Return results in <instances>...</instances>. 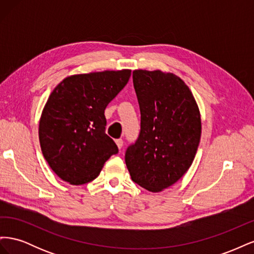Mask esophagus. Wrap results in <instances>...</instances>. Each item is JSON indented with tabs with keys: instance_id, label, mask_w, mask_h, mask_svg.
<instances>
[{
	"instance_id": "1",
	"label": "esophagus",
	"mask_w": 254,
	"mask_h": 254,
	"mask_svg": "<svg viewBox=\"0 0 254 254\" xmlns=\"http://www.w3.org/2000/svg\"><path fill=\"white\" fill-rule=\"evenodd\" d=\"M115 143H117L118 147H119L120 149L123 147V140H122V139H118L117 141H115Z\"/></svg>"
}]
</instances>
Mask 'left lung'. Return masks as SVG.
Masks as SVG:
<instances>
[{"label":"left lung","mask_w":254,"mask_h":254,"mask_svg":"<svg viewBox=\"0 0 254 254\" xmlns=\"http://www.w3.org/2000/svg\"><path fill=\"white\" fill-rule=\"evenodd\" d=\"M132 78L141 130L128 146L125 162L133 182L157 193L178 181L193 163L200 113L190 90L175 74L135 70Z\"/></svg>","instance_id":"8db88e82"}]
</instances>
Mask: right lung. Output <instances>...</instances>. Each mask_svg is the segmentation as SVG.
Returning <instances> with one entry per match:
<instances>
[{
	"label": "right lung",
	"mask_w": 254,
	"mask_h": 254,
	"mask_svg": "<svg viewBox=\"0 0 254 254\" xmlns=\"http://www.w3.org/2000/svg\"><path fill=\"white\" fill-rule=\"evenodd\" d=\"M130 75V70L73 75L53 90L40 119L39 141L44 159L64 181L80 186L94 180L119 152L105 132V109Z\"/></svg>",
	"instance_id": "add662e5"
}]
</instances>
